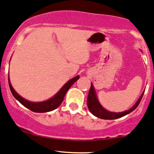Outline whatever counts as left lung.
<instances>
[{"instance_id":"obj_1","label":"left lung","mask_w":154,"mask_h":154,"mask_svg":"<svg viewBox=\"0 0 154 154\" xmlns=\"http://www.w3.org/2000/svg\"><path fill=\"white\" fill-rule=\"evenodd\" d=\"M144 92L145 91H143V93L142 94V95L140 96V97L137 100V102H136V104H135L132 107L130 108L129 110H126L121 112H109V111L108 110H106V109L101 105L99 100H98L97 97H96V91L94 90V86H93L92 83H91L90 91H89L88 96L87 105L89 110H90V112L92 113L94 116H96L97 118H102V119L104 120L116 119V118L123 117V116H126V115L129 114V113L134 111V109L137 107V106L139 105L140 101H141L142 98H143V94H144Z\"/></svg>"}]
</instances>
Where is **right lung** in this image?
<instances>
[{
  "instance_id": "add662e5",
  "label": "right lung",
  "mask_w": 154,
  "mask_h": 154,
  "mask_svg": "<svg viewBox=\"0 0 154 154\" xmlns=\"http://www.w3.org/2000/svg\"><path fill=\"white\" fill-rule=\"evenodd\" d=\"M79 77H80L79 76H77V77L72 78V80H69L53 97L50 99L49 100L42 102H29V101L26 100V99L21 97L12 88V86L11 85V82H10L9 78H8V85H9L11 94L14 96L15 99H17L23 106H25V107L29 109L30 110L35 112H47L56 109V108H58L60 105V104L63 102L64 96H65L66 94L67 91L70 88L71 86L73 85L74 82H76V81L78 80Z\"/></svg>"
}]
</instances>
